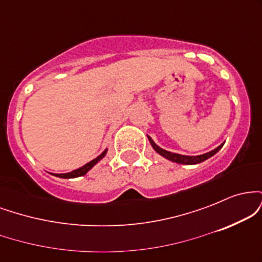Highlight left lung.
<instances>
[{
    "label": "left lung",
    "mask_w": 262,
    "mask_h": 262,
    "mask_svg": "<svg viewBox=\"0 0 262 262\" xmlns=\"http://www.w3.org/2000/svg\"><path fill=\"white\" fill-rule=\"evenodd\" d=\"M148 139L150 141V144H151L152 149H154L159 155L164 156V158L167 159V160H170V161H172V162H176V164H182V165H196V164H200V162L207 160V159L212 158L213 155L217 154L219 150L223 148V145H224V143H222L221 145L217 146V148L210 150V151L206 152V154L191 156V155H181V154H177V152L167 151V150L160 148V146H159L158 144H156L155 141L149 137V135H148Z\"/></svg>",
    "instance_id": "1"
}]
</instances>
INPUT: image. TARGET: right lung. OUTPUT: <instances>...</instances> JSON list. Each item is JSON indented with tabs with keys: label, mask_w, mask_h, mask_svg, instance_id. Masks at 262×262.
Returning a JSON list of instances; mask_svg holds the SVG:
<instances>
[{
	"label": "right lung",
	"mask_w": 262,
	"mask_h": 262,
	"mask_svg": "<svg viewBox=\"0 0 262 262\" xmlns=\"http://www.w3.org/2000/svg\"><path fill=\"white\" fill-rule=\"evenodd\" d=\"M107 150L108 149H104L103 151H102L101 154L97 156V158L93 159V160H91L90 162H87V164L83 165V166L79 167V169L73 170V171H71V172H68V173H52V172H50V173H52V175H54V176H56V177H60V179H75V177H80V176L86 175V173L89 172V171L91 170L92 167L95 166V165L97 164L98 161H101L102 159H103L104 156H106Z\"/></svg>",
	"instance_id": "add662e5"
}]
</instances>
